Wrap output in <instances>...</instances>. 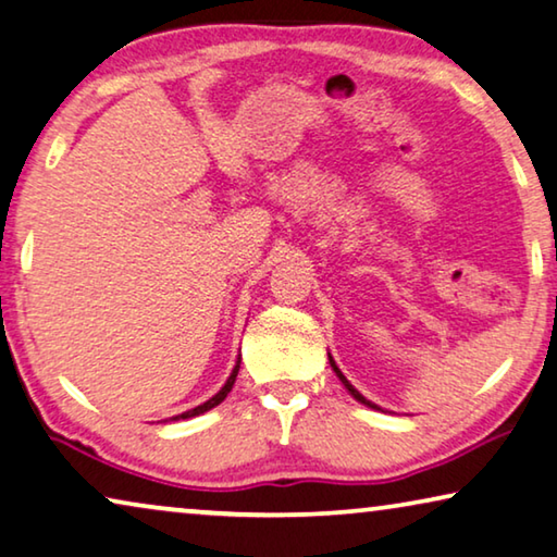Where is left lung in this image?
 <instances>
[{
  "instance_id": "1",
  "label": "left lung",
  "mask_w": 557,
  "mask_h": 557,
  "mask_svg": "<svg viewBox=\"0 0 557 557\" xmlns=\"http://www.w3.org/2000/svg\"><path fill=\"white\" fill-rule=\"evenodd\" d=\"M330 364H332V370H335V372H337V377H339V380H343V385L347 387V393H350V395L355 397V400H358V403H362V405H368V408H375V410H380V408H377V405H372L370 400H364V397H362V395L358 393V389H355V387H352L350 383H347V377L343 375V372H339V368H337V364H335V360H332V358H330Z\"/></svg>"
}]
</instances>
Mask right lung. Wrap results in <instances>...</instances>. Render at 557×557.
I'll use <instances>...</instances> for the list:
<instances>
[{
	"label": "right lung",
	"instance_id": "obj_1",
	"mask_svg": "<svg viewBox=\"0 0 557 557\" xmlns=\"http://www.w3.org/2000/svg\"><path fill=\"white\" fill-rule=\"evenodd\" d=\"M237 370H239V360H237V364H235V370H232V375L227 377L225 387H222L218 395L210 397V400L202 403V405H197L195 410H187V412H182V414H177V418H172V420H187V418H195V414H202V412H207V410H212L214 405H220V403L225 400V397H227V393H230V389H232V385H235V380H237Z\"/></svg>",
	"mask_w": 557,
	"mask_h": 557
}]
</instances>
